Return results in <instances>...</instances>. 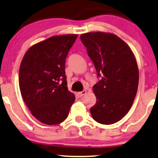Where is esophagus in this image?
I'll list each match as a JSON object with an SVG mask.
<instances>
[{
	"instance_id": "1",
	"label": "esophagus",
	"mask_w": 158,
	"mask_h": 158,
	"mask_svg": "<svg viewBox=\"0 0 158 158\" xmlns=\"http://www.w3.org/2000/svg\"><path fill=\"white\" fill-rule=\"evenodd\" d=\"M86 90H83V91H82V92H79L78 94H79V97H82V96H84V94H86Z\"/></svg>"
}]
</instances>
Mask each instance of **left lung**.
Here are the masks:
<instances>
[{
	"mask_svg": "<svg viewBox=\"0 0 158 158\" xmlns=\"http://www.w3.org/2000/svg\"><path fill=\"white\" fill-rule=\"evenodd\" d=\"M80 39L100 78L93 86L97 102L90 109L91 114L97 123L114 124L125 116L136 96V59L127 44L113 34L86 33Z\"/></svg>",
	"mask_w": 158,
	"mask_h": 158,
	"instance_id": "1",
	"label": "left lung"
}]
</instances>
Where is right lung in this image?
Returning a JSON list of instances; mask_svg holds the SVG:
<instances>
[{"label":"right lung","mask_w":158,"mask_h":158,"mask_svg":"<svg viewBox=\"0 0 158 158\" xmlns=\"http://www.w3.org/2000/svg\"><path fill=\"white\" fill-rule=\"evenodd\" d=\"M77 34L54 35L28 48L19 69V81L23 101L42 123L64 122L75 101L68 91L65 61Z\"/></svg>","instance_id":"add662e5"}]
</instances>
